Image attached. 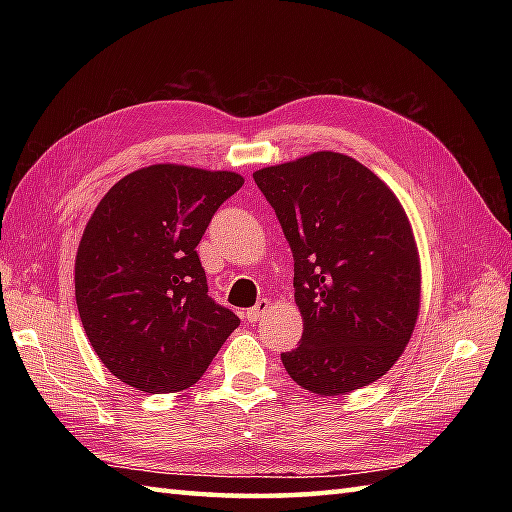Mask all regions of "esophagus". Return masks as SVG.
Returning a JSON list of instances; mask_svg holds the SVG:
<instances>
[{
	"label": "esophagus",
	"instance_id": "esophagus-1",
	"mask_svg": "<svg viewBox=\"0 0 512 512\" xmlns=\"http://www.w3.org/2000/svg\"><path fill=\"white\" fill-rule=\"evenodd\" d=\"M270 310V301L268 299H259L257 303H255V308H250L248 312H246V319H248V323H257L259 319L264 317V314Z\"/></svg>",
	"mask_w": 512,
	"mask_h": 512
}]
</instances>
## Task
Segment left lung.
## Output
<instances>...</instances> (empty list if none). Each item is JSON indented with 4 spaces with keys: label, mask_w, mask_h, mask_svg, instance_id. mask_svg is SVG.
<instances>
[{
    "label": "left lung",
    "mask_w": 512,
    "mask_h": 512,
    "mask_svg": "<svg viewBox=\"0 0 512 512\" xmlns=\"http://www.w3.org/2000/svg\"><path fill=\"white\" fill-rule=\"evenodd\" d=\"M292 257L303 317L299 347L281 354L297 385L341 396L398 361L420 308L409 220L387 184L350 156L317 151L253 173Z\"/></svg>",
    "instance_id": "obj_1"
}]
</instances>
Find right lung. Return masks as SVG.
Returning a JSON list of instances; mask_svg holds the SVG:
<instances>
[{
	"label": "right lung",
	"mask_w": 512,
	"mask_h": 512,
	"mask_svg": "<svg viewBox=\"0 0 512 512\" xmlns=\"http://www.w3.org/2000/svg\"><path fill=\"white\" fill-rule=\"evenodd\" d=\"M242 184L233 171L151 165L96 206L76 253V308L96 356L125 385L191 387L239 325L209 297L195 246Z\"/></svg>",
	"instance_id": "add662e5"
}]
</instances>
